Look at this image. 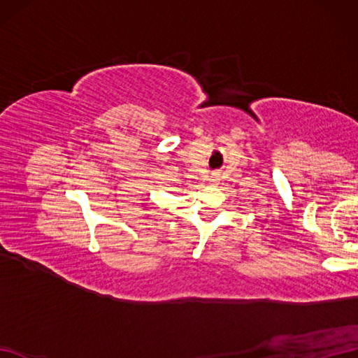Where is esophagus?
<instances>
[{"label": "esophagus", "mask_w": 358, "mask_h": 358, "mask_svg": "<svg viewBox=\"0 0 358 358\" xmlns=\"http://www.w3.org/2000/svg\"><path fill=\"white\" fill-rule=\"evenodd\" d=\"M208 181H209V183H210L212 186H215V185H218V183H220V177H218V173H212V175H209V178H208Z\"/></svg>", "instance_id": "esophagus-1"}]
</instances>
